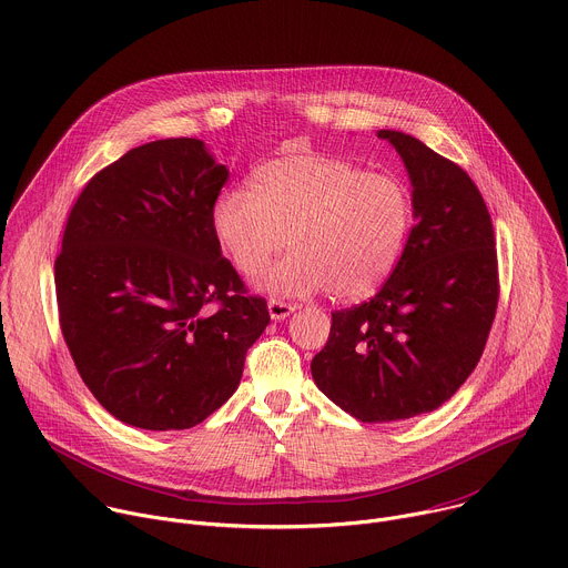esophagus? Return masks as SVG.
Segmentation results:
<instances>
[{
  "label": "esophagus",
  "instance_id": "1",
  "mask_svg": "<svg viewBox=\"0 0 568 568\" xmlns=\"http://www.w3.org/2000/svg\"><path fill=\"white\" fill-rule=\"evenodd\" d=\"M267 310H270V316L274 321H283V318H287L294 312V305L285 303V301H278V298H270L267 301Z\"/></svg>",
  "mask_w": 568,
  "mask_h": 568
}]
</instances>
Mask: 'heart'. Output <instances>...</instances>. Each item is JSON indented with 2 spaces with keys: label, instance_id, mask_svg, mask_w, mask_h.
Listing matches in <instances>:
<instances>
[{
  "label": "heart",
  "instance_id": "b5f03b06",
  "mask_svg": "<svg viewBox=\"0 0 568 568\" xmlns=\"http://www.w3.org/2000/svg\"><path fill=\"white\" fill-rule=\"evenodd\" d=\"M252 191L217 195L211 226L222 252L242 276L263 278L274 296H310L331 290L357 301L395 270L412 229V195L399 180L366 173L328 154H290L263 164Z\"/></svg>",
  "mask_w": 568,
  "mask_h": 568
}]
</instances>
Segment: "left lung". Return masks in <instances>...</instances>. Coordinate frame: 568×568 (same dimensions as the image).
Wrapping results in <instances>:
<instances>
[{
	"label": "left lung",
	"instance_id": "1",
	"mask_svg": "<svg viewBox=\"0 0 568 568\" xmlns=\"http://www.w3.org/2000/svg\"><path fill=\"white\" fill-rule=\"evenodd\" d=\"M412 180L414 229L382 290L333 312L312 359L323 395L362 423L429 414L476 368L497 301L495 229L476 184L420 139L377 130Z\"/></svg>",
	"mask_w": 568,
	"mask_h": 568
}]
</instances>
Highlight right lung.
Instances as JSON below:
<instances>
[{
  "mask_svg": "<svg viewBox=\"0 0 568 568\" xmlns=\"http://www.w3.org/2000/svg\"><path fill=\"white\" fill-rule=\"evenodd\" d=\"M229 180L200 139L132 148L75 200L55 258L73 364L121 423L171 432L209 418L270 323L222 258L211 209Z\"/></svg>",
  "mask_w": 568,
  "mask_h": 568,
  "instance_id": "1",
  "label": "right lung"
}]
</instances>
